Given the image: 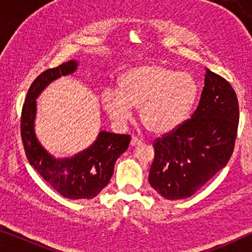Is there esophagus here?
I'll use <instances>...</instances> for the list:
<instances>
[{"mask_svg": "<svg viewBox=\"0 0 252 252\" xmlns=\"http://www.w3.org/2000/svg\"><path fill=\"white\" fill-rule=\"evenodd\" d=\"M141 143H142V141H141L140 139H137V137H135V136H133L132 140H130V146H132V147L140 146Z\"/></svg>", "mask_w": 252, "mask_h": 252, "instance_id": "1", "label": "esophagus"}]
</instances>
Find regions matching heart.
I'll use <instances>...</instances> for the list:
<instances>
[{"label": "heart", "instance_id": "b5f03b06", "mask_svg": "<svg viewBox=\"0 0 252 252\" xmlns=\"http://www.w3.org/2000/svg\"><path fill=\"white\" fill-rule=\"evenodd\" d=\"M199 95L191 74L164 64L150 63L127 70L120 75L118 91L106 89L101 104L109 118L124 126L140 108V118L150 133L173 132L188 118Z\"/></svg>", "mask_w": 252, "mask_h": 252}]
</instances>
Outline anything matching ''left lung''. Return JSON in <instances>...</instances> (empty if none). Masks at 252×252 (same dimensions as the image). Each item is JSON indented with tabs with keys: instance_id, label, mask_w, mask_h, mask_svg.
Listing matches in <instances>:
<instances>
[{
	"instance_id": "left-lung-1",
	"label": "left lung",
	"mask_w": 252,
	"mask_h": 252,
	"mask_svg": "<svg viewBox=\"0 0 252 252\" xmlns=\"http://www.w3.org/2000/svg\"><path fill=\"white\" fill-rule=\"evenodd\" d=\"M239 117V101L232 86L205 68L204 87L191 119L154 143L151 187L171 201L194 195L228 163Z\"/></svg>"
}]
</instances>
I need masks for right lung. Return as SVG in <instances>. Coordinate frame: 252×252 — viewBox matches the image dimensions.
Returning <instances> with one entry per match:
<instances>
[{
  "instance_id": "add662e5",
  "label": "right lung",
  "mask_w": 252,
  "mask_h": 252,
  "mask_svg": "<svg viewBox=\"0 0 252 252\" xmlns=\"http://www.w3.org/2000/svg\"><path fill=\"white\" fill-rule=\"evenodd\" d=\"M78 65V61L63 63L42 72L33 81L23 105L20 134L30 164L55 190L70 199H92L108 186L116 160L127 150L130 136L101 130L80 153L56 158L44 149L35 134L36 98L53 81L74 73Z\"/></svg>"
}]
</instances>
